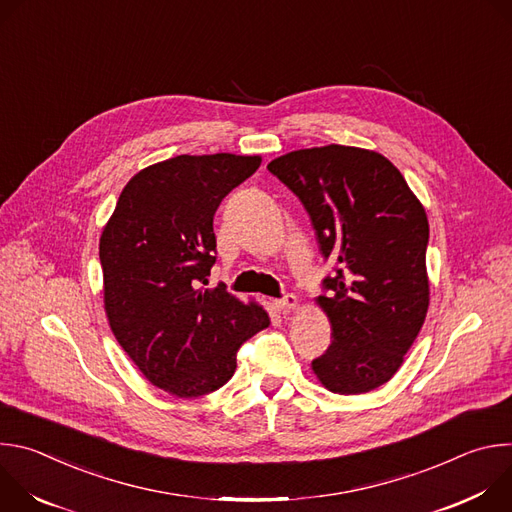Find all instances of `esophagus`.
<instances>
[{"label":"esophagus","instance_id":"1","mask_svg":"<svg viewBox=\"0 0 512 512\" xmlns=\"http://www.w3.org/2000/svg\"><path fill=\"white\" fill-rule=\"evenodd\" d=\"M273 308L277 312H289V310H296L298 308V298L294 294H285L279 300H273Z\"/></svg>","mask_w":512,"mask_h":512}]
</instances>
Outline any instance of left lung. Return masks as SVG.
I'll use <instances>...</instances> for the list:
<instances>
[{"mask_svg": "<svg viewBox=\"0 0 512 512\" xmlns=\"http://www.w3.org/2000/svg\"><path fill=\"white\" fill-rule=\"evenodd\" d=\"M267 170L300 198L324 259L334 261L322 281L328 296L318 298L332 344L312 360L316 377L338 395L385 385L429 306L421 202L387 158L348 145L291 152Z\"/></svg>", "mask_w": 512, "mask_h": 512, "instance_id": "left-lung-1", "label": "left lung"}]
</instances>
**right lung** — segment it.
Segmentation results:
<instances>
[{
    "instance_id": "1",
    "label": "right lung",
    "mask_w": 512,
    "mask_h": 512,
    "mask_svg": "<svg viewBox=\"0 0 512 512\" xmlns=\"http://www.w3.org/2000/svg\"><path fill=\"white\" fill-rule=\"evenodd\" d=\"M259 156H176L135 174L103 229L99 259L111 330L152 385L176 397L221 389L245 340L269 326L255 302L208 285L212 218Z\"/></svg>"
}]
</instances>
